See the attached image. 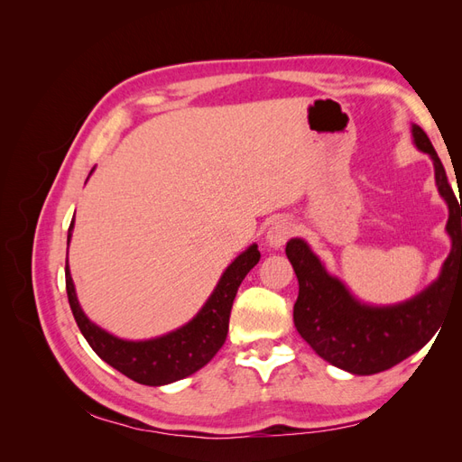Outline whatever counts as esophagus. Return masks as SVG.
<instances>
[{
	"label": "esophagus",
	"mask_w": 462,
	"mask_h": 462,
	"mask_svg": "<svg viewBox=\"0 0 462 462\" xmlns=\"http://www.w3.org/2000/svg\"><path fill=\"white\" fill-rule=\"evenodd\" d=\"M292 233H295V223L289 219H277L265 233V241L272 248H282L291 239Z\"/></svg>",
	"instance_id": "1"
}]
</instances>
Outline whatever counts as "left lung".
<instances>
[{"label": "left lung", "mask_w": 462, "mask_h": 462, "mask_svg": "<svg viewBox=\"0 0 462 462\" xmlns=\"http://www.w3.org/2000/svg\"><path fill=\"white\" fill-rule=\"evenodd\" d=\"M411 133L414 146L431 158L438 190L449 208L445 231L451 236V253L438 279L402 302L368 304L326 270L309 243L291 239L285 246L299 279V299L292 309L297 331L316 355L355 375L389 370L420 351L439 329L453 291L462 285V204L458 206L455 199L428 134L418 125H412Z\"/></svg>", "instance_id": "8db88e82"}]
</instances>
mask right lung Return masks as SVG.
Wrapping results in <instances>:
<instances>
[{"instance_id":"1","label":"right lung","mask_w":462,"mask_h":462,"mask_svg":"<svg viewBox=\"0 0 462 462\" xmlns=\"http://www.w3.org/2000/svg\"><path fill=\"white\" fill-rule=\"evenodd\" d=\"M73 227L75 217L69 226L67 245L71 243ZM258 260V245H250L221 273L212 295L208 297L197 316L187 321L185 326L144 341L116 337L114 333L94 324L79 304L69 260L65 262L67 297L80 333L85 335V339L97 356L136 383L160 387L199 372L216 356L227 337L231 306L236 291Z\"/></svg>"}]
</instances>
